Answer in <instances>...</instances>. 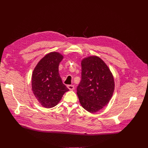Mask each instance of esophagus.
Returning a JSON list of instances; mask_svg holds the SVG:
<instances>
[{
    "instance_id": "obj_1",
    "label": "esophagus",
    "mask_w": 148,
    "mask_h": 148,
    "mask_svg": "<svg viewBox=\"0 0 148 148\" xmlns=\"http://www.w3.org/2000/svg\"><path fill=\"white\" fill-rule=\"evenodd\" d=\"M67 88L70 90H73L74 89V87L73 85H68L67 86Z\"/></svg>"
}]
</instances>
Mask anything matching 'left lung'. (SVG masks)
Instances as JSON below:
<instances>
[{
    "mask_svg": "<svg viewBox=\"0 0 148 148\" xmlns=\"http://www.w3.org/2000/svg\"><path fill=\"white\" fill-rule=\"evenodd\" d=\"M81 80L77 88L79 102L87 111L101 110L110 101L115 88L114 77L107 64L97 56L81 61Z\"/></svg>",
    "mask_w": 148,
    "mask_h": 148,
    "instance_id": "obj_1",
    "label": "left lung"
}]
</instances>
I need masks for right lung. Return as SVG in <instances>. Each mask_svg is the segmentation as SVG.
Returning <instances> with one entry per match:
<instances>
[{
	"label": "right lung",
	"mask_w": 148,
	"mask_h": 148,
	"mask_svg": "<svg viewBox=\"0 0 148 148\" xmlns=\"http://www.w3.org/2000/svg\"><path fill=\"white\" fill-rule=\"evenodd\" d=\"M62 58L59 53H50L40 60L33 72V94L39 103L46 108L55 107L69 90L62 83L58 73L59 64Z\"/></svg>",
	"instance_id": "right-lung-1"
}]
</instances>
